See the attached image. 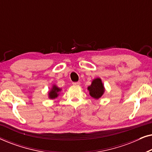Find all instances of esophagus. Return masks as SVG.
<instances>
[{
    "label": "esophagus",
    "mask_w": 152,
    "mask_h": 152,
    "mask_svg": "<svg viewBox=\"0 0 152 152\" xmlns=\"http://www.w3.org/2000/svg\"><path fill=\"white\" fill-rule=\"evenodd\" d=\"M73 85H80V82H73L72 83Z\"/></svg>",
    "instance_id": "esophagus-1"
}]
</instances>
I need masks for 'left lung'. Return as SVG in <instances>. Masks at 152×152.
Segmentation results:
<instances>
[{"mask_svg": "<svg viewBox=\"0 0 152 152\" xmlns=\"http://www.w3.org/2000/svg\"><path fill=\"white\" fill-rule=\"evenodd\" d=\"M87 88L89 91V95L95 99L100 98L105 92V88L102 81L99 77L94 79L91 82V84Z\"/></svg>", "mask_w": 152, "mask_h": 152, "instance_id": "obj_1", "label": "left lung"}]
</instances>
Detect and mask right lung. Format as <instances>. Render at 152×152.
Returning <instances> with one entry per match:
<instances>
[{
    "mask_svg": "<svg viewBox=\"0 0 152 152\" xmlns=\"http://www.w3.org/2000/svg\"><path fill=\"white\" fill-rule=\"evenodd\" d=\"M62 89L61 88H59L57 85L53 84L50 90L48 91V98L50 99H54L59 96Z\"/></svg>",
    "mask_w": 152,
    "mask_h": 152,
    "instance_id": "obj_1",
    "label": "right lung"
}]
</instances>
